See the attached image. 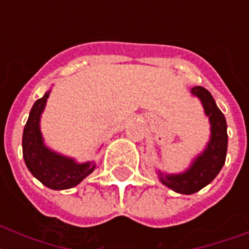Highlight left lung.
I'll return each mask as SVG.
<instances>
[{"label":"left lung","mask_w":249,"mask_h":249,"mask_svg":"<svg viewBox=\"0 0 249 249\" xmlns=\"http://www.w3.org/2000/svg\"><path fill=\"white\" fill-rule=\"evenodd\" d=\"M190 93L199 98L211 124V136L205 148L194 158L190 166L181 173H164L156 170L160 182L178 194L191 195L209 185L220 173L228 152V125L212 94L203 86H194Z\"/></svg>","instance_id":"8db88e82"}]
</instances>
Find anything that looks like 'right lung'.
<instances>
[{
  "label": "right lung",
  "mask_w": 249,
  "mask_h": 249,
  "mask_svg": "<svg viewBox=\"0 0 249 249\" xmlns=\"http://www.w3.org/2000/svg\"><path fill=\"white\" fill-rule=\"evenodd\" d=\"M49 95L50 90L35 102L29 112L21 141L23 158L29 172L42 185L52 190L72 189L95 169V163H77L73 158L62 155L45 144L40 121Z\"/></svg>",
  "instance_id": "1"
}]
</instances>
